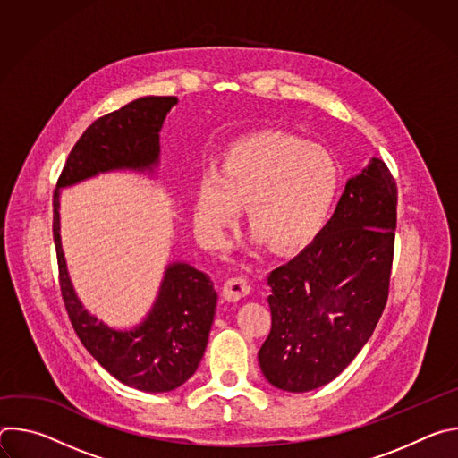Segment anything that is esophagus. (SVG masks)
I'll use <instances>...</instances> for the list:
<instances>
[{
	"instance_id": "obj_1",
	"label": "esophagus",
	"mask_w": 458,
	"mask_h": 458,
	"mask_svg": "<svg viewBox=\"0 0 458 458\" xmlns=\"http://www.w3.org/2000/svg\"><path fill=\"white\" fill-rule=\"evenodd\" d=\"M250 283H248V279H244V277H232V279H228L226 283H225V286H223V295L228 299V301H239V299H242V297H246L248 293H250Z\"/></svg>"
}]
</instances>
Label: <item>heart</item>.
<instances>
[{"instance_id": "obj_1", "label": "heart", "mask_w": 458, "mask_h": 458, "mask_svg": "<svg viewBox=\"0 0 458 458\" xmlns=\"http://www.w3.org/2000/svg\"><path fill=\"white\" fill-rule=\"evenodd\" d=\"M339 184L332 156L284 132L250 134L207 170L195 191V226L221 244L244 203L246 225L276 251L306 244L328 216Z\"/></svg>"}]
</instances>
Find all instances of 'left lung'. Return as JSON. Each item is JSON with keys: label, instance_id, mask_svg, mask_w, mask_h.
<instances>
[{"label": "left lung", "instance_id": "8db88e82", "mask_svg": "<svg viewBox=\"0 0 458 458\" xmlns=\"http://www.w3.org/2000/svg\"><path fill=\"white\" fill-rule=\"evenodd\" d=\"M395 228L397 182L371 157L313 242L268 276L272 330L257 357L272 386L304 394L357 357L387 301Z\"/></svg>", "mask_w": 458, "mask_h": 458}]
</instances>
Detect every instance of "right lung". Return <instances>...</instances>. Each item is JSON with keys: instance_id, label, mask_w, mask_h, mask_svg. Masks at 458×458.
Returning a JSON list of instances; mask_svg holds the SVG:
<instances>
[{"instance_id": "add662e5", "label": "right lung", "mask_w": 458, "mask_h": 458, "mask_svg": "<svg viewBox=\"0 0 458 458\" xmlns=\"http://www.w3.org/2000/svg\"><path fill=\"white\" fill-rule=\"evenodd\" d=\"M175 96H147L96 119L74 145L57 179L52 233L64 308L83 346L119 382L165 394L198 369L216 315L212 279L188 263H172L147 318L132 330H114L89 313L69 277L59 235V190L112 170L152 174L159 163V132Z\"/></svg>"}]
</instances>
